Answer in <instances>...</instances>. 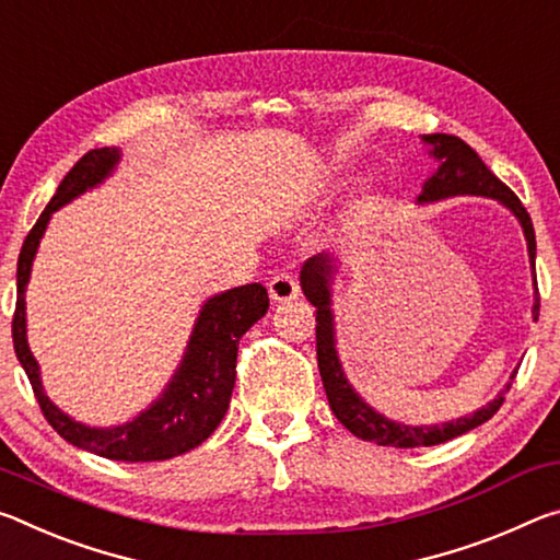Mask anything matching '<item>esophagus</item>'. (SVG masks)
Wrapping results in <instances>:
<instances>
[{
    "label": "esophagus",
    "instance_id": "obj_1",
    "mask_svg": "<svg viewBox=\"0 0 560 560\" xmlns=\"http://www.w3.org/2000/svg\"><path fill=\"white\" fill-rule=\"evenodd\" d=\"M270 300L272 302H288V300H295L298 298V280L292 278L288 272H278L275 278L270 280Z\"/></svg>",
    "mask_w": 560,
    "mask_h": 560
}]
</instances>
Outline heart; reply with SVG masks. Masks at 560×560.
I'll list each match as a JSON object with an SVG mask.
<instances>
[{"label":"heart","mask_w":560,"mask_h":560,"mask_svg":"<svg viewBox=\"0 0 560 560\" xmlns=\"http://www.w3.org/2000/svg\"><path fill=\"white\" fill-rule=\"evenodd\" d=\"M319 188L323 186H315L313 188V194L315 196H319ZM377 208V194H374V188H370L366 186L360 196L354 198V203H352V218H366L372 213V210Z\"/></svg>","instance_id":"1"}]
</instances>
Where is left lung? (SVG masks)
<instances>
[{"label": "left lung", "instance_id": "8db88e82", "mask_svg": "<svg viewBox=\"0 0 560 560\" xmlns=\"http://www.w3.org/2000/svg\"><path fill=\"white\" fill-rule=\"evenodd\" d=\"M427 151L436 161V171L424 180L421 186V194L417 198L419 206L436 203V200L456 198V196H481L499 200L503 208H509L516 220L524 228L526 245H528V258L530 268L536 262V233L534 223H530V215L526 208L521 206L516 194L501 183L493 173L487 168V163L479 159L469 143H464L459 136L448 133H427L421 136ZM337 272V258L327 253H319L315 258H310L300 270V288L305 292V298L317 307V366L319 377L325 384V394L329 407H332L335 417L340 419V424L357 439H364V442H374L380 446H399V448H411V446H434L444 444L448 439L462 436L471 429L481 427L483 421H489L497 415L499 407L503 405V394L509 392L516 372L511 374V382L503 387L497 397H493L489 405L476 409L474 415H466L459 419L444 421V424H401V421L387 419L380 415L377 409L366 405L362 394L357 392L347 374L342 370L340 354H337V329H335V310H332V282ZM536 272V270H534ZM536 285V278H534ZM538 288L534 298V319H538Z\"/></svg>", "mask_w": 560, "mask_h": 560}]
</instances>
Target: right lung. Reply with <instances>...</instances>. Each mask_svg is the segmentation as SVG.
Instances as JSON below:
<instances>
[{
  "mask_svg": "<svg viewBox=\"0 0 560 560\" xmlns=\"http://www.w3.org/2000/svg\"><path fill=\"white\" fill-rule=\"evenodd\" d=\"M121 149L106 145L94 149L73 166L59 183L57 194L44 208L36 225L22 245L16 262V310L12 323L14 352L32 382L34 397L57 434L69 444L114 462H163L186 454L206 442L225 417L235 387L237 342L258 319L268 313V290L260 282L233 288L208 298L196 317L194 332L188 337L186 352L159 397L133 419L116 427H89L71 419L47 397L42 384L39 362L34 360L26 342V285L32 265L51 215L96 188L116 171Z\"/></svg>",
  "mask_w": 560,
  "mask_h": 560,
  "instance_id": "1",
  "label": "right lung"
}]
</instances>
